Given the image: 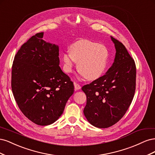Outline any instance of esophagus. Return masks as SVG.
<instances>
[{
	"label": "esophagus",
	"mask_w": 155,
	"mask_h": 155,
	"mask_svg": "<svg viewBox=\"0 0 155 155\" xmlns=\"http://www.w3.org/2000/svg\"><path fill=\"white\" fill-rule=\"evenodd\" d=\"M74 88H75V90L76 91H78V90H79V89H81V86L79 85V84H78V83H74Z\"/></svg>",
	"instance_id": "esophagus-1"
}]
</instances>
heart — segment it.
Returning <instances> with one entry per match:
<instances>
[{"label":"heart","mask_w":155,"mask_h":155,"mask_svg":"<svg viewBox=\"0 0 155 155\" xmlns=\"http://www.w3.org/2000/svg\"><path fill=\"white\" fill-rule=\"evenodd\" d=\"M109 51L104 45L86 39L79 40L70 46V51L62 55L64 71H72L74 62L78 70L88 80H95L102 76L107 68Z\"/></svg>","instance_id":"1"}]
</instances>
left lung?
I'll use <instances>...</instances> for the list:
<instances>
[{
    "instance_id": "left-lung-1",
    "label": "left lung",
    "mask_w": 155,
    "mask_h": 155,
    "mask_svg": "<svg viewBox=\"0 0 155 155\" xmlns=\"http://www.w3.org/2000/svg\"><path fill=\"white\" fill-rule=\"evenodd\" d=\"M114 44V61L106 74L84 85L87 96L83 113L91 124L107 128L122 118L133 101L136 88V65L125 46L110 37Z\"/></svg>"
}]
</instances>
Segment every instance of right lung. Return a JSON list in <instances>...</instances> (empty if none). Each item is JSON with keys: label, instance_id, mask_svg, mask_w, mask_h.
Returning <instances> with one entry per match:
<instances>
[{"label": "right lung", "instance_id": "right-lung-1", "mask_svg": "<svg viewBox=\"0 0 155 155\" xmlns=\"http://www.w3.org/2000/svg\"><path fill=\"white\" fill-rule=\"evenodd\" d=\"M32 36L16 54L12 65V89L20 110L39 125L54 123L63 114L74 84L59 67V46Z\"/></svg>", "mask_w": 155, "mask_h": 155}]
</instances>
